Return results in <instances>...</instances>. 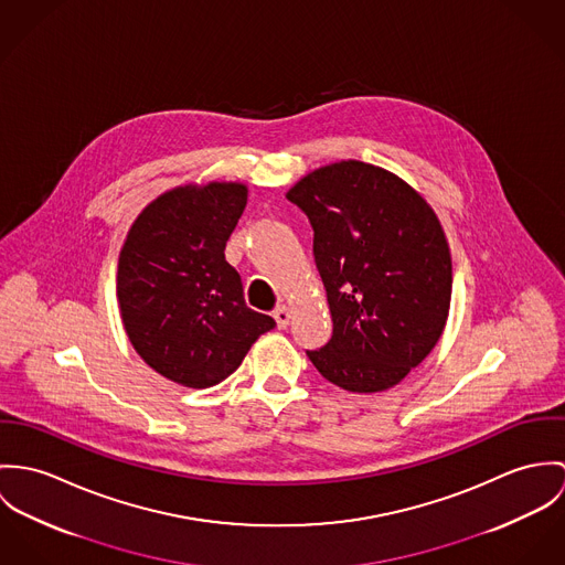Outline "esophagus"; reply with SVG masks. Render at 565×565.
I'll use <instances>...</instances> for the list:
<instances>
[{"label": "esophagus", "mask_w": 565, "mask_h": 565, "mask_svg": "<svg viewBox=\"0 0 565 565\" xmlns=\"http://www.w3.org/2000/svg\"><path fill=\"white\" fill-rule=\"evenodd\" d=\"M273 316H275L279 329H286V327H288V322H290V310H288L286 306H279V308L273 312Z\"/></svg>", "instance_id": "1"}]
</instances>
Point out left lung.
<instances>
[{
	"label": "left lung",
	"instance_id": "8db88e82",
	"mask_svg": "<svg viewBox=\"0 0 565 565\" xmlns=\"http://www.w3.org/2000/svg\"><path fill=\"white\" fill-rule=\"evenodd\" d=\"M310 221L313 259L333 320L306 351L349 392L396 385L436 347L450 306V253L429 203L366 162L322 167L288 192Z\"/></svg>",
	"mask_w": 565,
	"mask_h": 565
}]
</instances>
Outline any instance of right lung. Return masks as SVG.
<instances>
[{"instance_id":"right-lung-1","label":"right lung","mask_w":565,"mask_h":565,"mask_svg":"<svg viewBox=\"0 0 565 565\" xmlns=\"http://www.w3.org/2000/svg\"><path fill=\"white\" fill-rule=\"evenodd\" d=\"M245 205L243 184L171 190L127 234L117 275L127 335L156 373L175 383H221L275 327L247 308L241 275L225 259Z\"/></svg>"}]
</instances>
